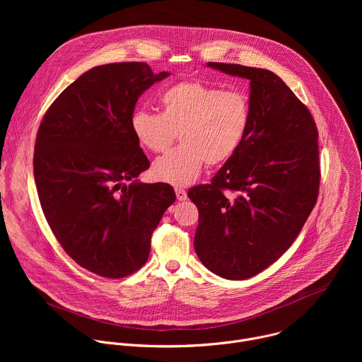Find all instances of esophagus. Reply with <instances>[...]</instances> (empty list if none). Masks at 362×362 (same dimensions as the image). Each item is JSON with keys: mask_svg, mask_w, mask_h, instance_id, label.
Listing matches in <instances>:
<instances>
[{"mask_svg": "<svg viewBox=\"0 0 362 362\" xmlns=\"http://www.w3.org/2000/svg\"><path fill=\"white\" fill-rule=\"evenodd\" d=\"M175 190H176V197H177V200L183 202V200L187 199V193H186V190H185L183 187H176Z\"/></svg>", "mask_w": 362, "mask_h": 362, "instance_id": "obj_1", "label": "esophagus"}]
</instances>
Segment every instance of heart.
<instances>
[{"instance_id": "1", "label": "heart", "mask_w": 362, "mask_h": 362, "mask_svg": "<svg viewBox=\"0 0 362 362\" xmlns=\"http://www.w3.org/2000/svg\"><path fill=\"white\" fill-rule=\"evenodd\" d=\"M160 113L139 109L130 127L150 151L170 147L177 133L180 146L153 163L158 180L186 186L197 179L204 163L218 166L239 150L250 126V100L240 90H222L199 80H182L160 94Z\"/></svg>"}]
</instances>
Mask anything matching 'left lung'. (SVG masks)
I'll list each match as a JSON object with an SVG mask.
<instances>
[{"mask_svg":"<svg viewBox=\"0 0 362 362\" xmlns=\"http://www.w3.org/2000/svg\"><path fill=\"white\" fill-rule=\"evenodd\" d=\"M208 66L250 81L252 117L235 156L211 183L187 192L199 211L194 250L214 274L240 281L278 261L311 215L321 180L318 129L272 71Z\"/></svg>","mask_w":362,"mask_h":362,"instance_id":"1","label":"left lung"}]
</instances>
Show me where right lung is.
Wrapping results in <instances>:
<instances>
[{
    "label": "right lung",
    "instance_id": "obj_1",
    "mask_svg": "<svg viewBox=\"0 0 362 362\" xmlns=\"http://www.w3.org/2000/svg\"><path fill=\"white\" fill-rule=\"evenodd\" d=\"M168 76L143 62L94 67L40 123L34 179L41 209L67 255L98 276L139 271L153 230L176 200L168 183L124 185L150 166L130 127L137 98Z\"/></svg>",
    "mask_w": 362,
    "mask_h": 362
}]
</instances>
